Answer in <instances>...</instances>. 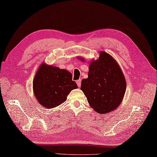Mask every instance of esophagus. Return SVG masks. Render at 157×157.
I'll list each match as a JSON object with an SVG mask.
<instances>
[{
	"instance_id": "esophagus-1",
	"label": "esophagus",
	"mask_w": 157,
	"mask_h": 157,
	"mask_svg": "<svg viewBox=\"0 0 157 157\" xmlns=\"http://www.w3.org/2000/svg\"><path fill=\"white\" fill-rule=\"evenodd\" d=\"M76 83H77V84H78V87H80V86H81L82 80H81V79H78V80H77V81H76Z\"/></svg>"
}]
</instances>
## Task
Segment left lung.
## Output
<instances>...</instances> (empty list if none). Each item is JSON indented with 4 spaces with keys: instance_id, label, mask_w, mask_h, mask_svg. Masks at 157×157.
<instances>
[{
    "instance_id": "8db88e82",
    "label": "left lung",
    "mask_w": 157,
    "mask_h": 157,
    "mask_svg": "<svg viewBox=\"0 0 157 157\" xmlns=\"http://www.w3.org/2000/svg\"><path fill=\"white\" fill-rule=\"evenodd\" d=\"M78 58L85 62L83 58ZM126 87V80L118 63L110 54L101 51L99 58L90 63L88 78L82 79L80 89L90 107L103 115L119 107Z\"/></svg>"
}]
</instances>
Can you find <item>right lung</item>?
Instances as JSON below:
<instances>
[{
  "mask_svg": "<svg viewBox=\"0 0 157 157\" xmlns=\"http://www.w3.org/2000/svg\"><path fill=\"white\" fill-rule=\"evenodd\" d=\"M78 86L66 70L42 63L33 80V91L38 103L52 109L66 101L67 96Z\"/></svg>",
  "mask_w": 157,
  "mask_h": 157,
  "instance_id": "right-lung-1",
  "label": "right lung"
}]
</instances>
